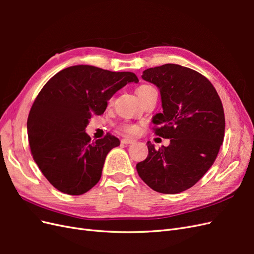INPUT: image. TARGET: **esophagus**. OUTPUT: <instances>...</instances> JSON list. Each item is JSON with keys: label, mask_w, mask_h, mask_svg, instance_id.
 Masks as SVG:
<instances>
[{"label": "esophagus", "mask_w": 254, "mask_h": 254, "mask_svg": "<svg viewBox=\"0 0 254 254\" xmlns=\"http://www.w3.org/2000/svg\"><path fill=\"white\" fill-rule=\"evenodd\" d=\"M121 142H122V144L129 145V144H133V143H135L136 141H135V140H133V139H128V137H127V139H123Z\"/></svg>", "instance_id": "obj_1"}]
</instances>
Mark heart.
Masks as SVG:
<instances>
[{"instance_id":"1","label":"heart","mask_w":254,"mask_h":254,"mask_svg":"<svg viewBox=\"0 0 254 254\" xmlns=\"http://www.w3.org/2000/svg\"><path fill=\"white\" fill-rule=\"evenodd\" d=\"M152 91H156V89L153 88L152 86H150V84H141V86L136 89V94L142 101V99H144L149 93H151ZM122 129L124 130L125 132L131 133V134L137 133V132H139V130H140L139 127H137L136 125H132V124L124 125L122 127Z\"/></svg>"}]
</instances>
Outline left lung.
I'll use <instances>...</instances> for the list:
<instances>
[{
  "label": "left lung",
  "instance_id": "1",
  "mask_svg": "<svg viewBox=\"0 0 254 254\" xmlns=\"http://www.w3.org/2000/svg\"><path fill=\"white\" fill-rule=\"evenodd\" d=\"M142 78L156 84L162 113L152 118L155 133L171 139L136 164L141 179L153 190L178 194L191 188L209 171L225 136V113L213 84L203 75L179 64L145 70Z\"/></svg>",
  "mask_w": 254,
  "mask_h": 254
}]
</instances>
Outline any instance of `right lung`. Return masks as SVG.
Here are the masks:
<instances>
[{
  "instance_id": "right-lung-1",
  "label": "right lung",
  "mask_w": 254,
  "mask_h": 254,
  "mask_svg": "<svg viewBox=\"0 0 254 254\" xmlns=\"http://www.w3.org/2000/svg\"><path fill=\"white\" fill-rule=\"evenodd\" d=\"M129 82H139L131 72L73 65L45 83L29 111L27 133L35 162L54 188L81 195L101 179L106 157L120 140L107 134L92 142L84 131L92 115H102Z\"/></svg>"
}]
</instances>
